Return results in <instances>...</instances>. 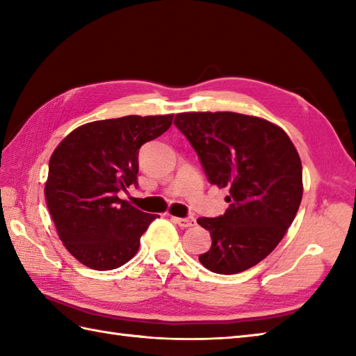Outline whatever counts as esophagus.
Segmentation results:
<instances>
[{
	"instance_id": "esophagus-1",
	"label": "esophagus",
	"mask_w": 356,
	"mask_h": 356,
	"mask_svg": "<svg viewBox=\"0 0 356 356\" xmlns=\"http://www.w3.org/2000/svg\"><path fill=\"white\" fill-rule=\"evenodd\" d=\"M174 223H177L180 228H190V226L195 225L194 217H172Z\"/></svg>"
}]
</instances>
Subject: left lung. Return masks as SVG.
I'll use <instances>...</instances> for the list:
<instances>
[{"instance_id":"obj_1","label":"left lung","mask_w":356,"mask_h":356,"mask_svg":"<svg viewBox=\"0 0 356 356\" xmlns=\"http://www.w3.org/2000/svg\"><path fill=\"white\" fill-rule=\"evenodd\" d=\"M174 125L209 184L229 190L223 216L197 218L213 238L200 263L223 275L255 266L282 241L303 197V168L289 136L268 120L231 111L180 113Z\"/></svg>"}]
</instances>
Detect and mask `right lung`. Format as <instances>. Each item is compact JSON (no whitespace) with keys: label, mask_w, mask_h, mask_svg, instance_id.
<instances>
[{"label":"right lung","mask_w":356,"mask_h":356,"mask_svg":"<svg viewBox=\"0 0 356 356\" xmlns=\"http://www.w3.org/2000/svg\"><path fill=\"white\" fill-rule=\"evenodd\" d=\"M172 115L96 120L73 130L53 151L45 200L59 238L74 259L96 270L136 255L156 214L118 197L138 186L139 148L163 134Z\"/></svg>","instance_id":"obj_1"}]
</instances>
